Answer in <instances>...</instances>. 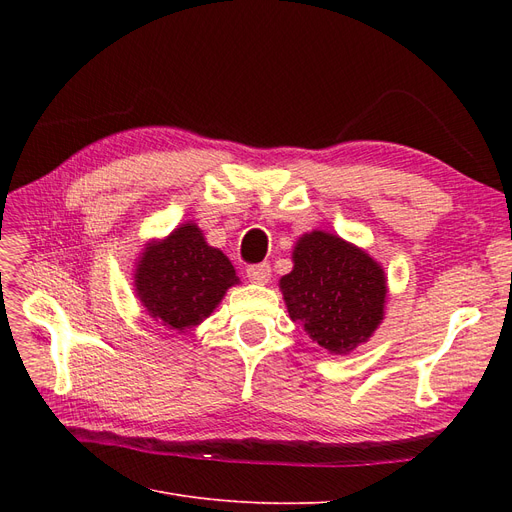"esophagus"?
<instances>
[{"label":"esophagus","mask_w":512,"mask_h":512,"mask_svg":"<svg viewBox=\"0 0 512 512\" xmlns=\"http://www.w3.org/2000/svg\"><path fill=\"white\" fill-rule=\"evenodd\" d=\"M247 277L254 284H267L271 280V265L269 262H260V265L247 267Z\"/></svg>","instance_id":"obj_1"}]
</instances>
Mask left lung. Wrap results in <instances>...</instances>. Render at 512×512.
Masks as SVG:
<instances>
[{"label": "left lung", "mask_w": 512, "mask_h": 512, "mask_svg": "<svg viewBox=\"0 0 512 512\" xmlns=\"http://www.w3.org/2000/svg\"><path fill=\"white\" fill-rule=\"evenodd\" d=\"M280 280L290 318L331 354H350L384 318L386 275L378 262L331 232H305Z\"/></svg>", "instance_id": "8db88e82"}]
</instances>
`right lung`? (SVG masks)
Masks as SVG:
<instances>
[{
	"label": "right lung",
	"mask_w": 512,
	"mask_h": 512,
	"mask_svg": "<svg viewBox=\"0 0 512 512\" xmlns=\"http://www.w3.org/2000/svg\"><path fill=\"white\" fill-rule=\"evenodd\" d=\"M239 277L230 260L188 222L138 256L134 290L147 314L168 331L188 333L211 316Z\"/></svg>",
	"instance_id": "right-lung-1"
}]
</instances>
